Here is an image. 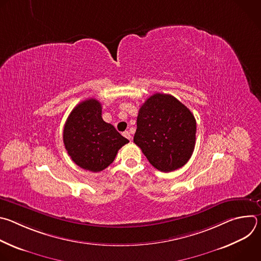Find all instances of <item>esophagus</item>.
Returning a JSON list of instances; mask_svg holds the SVG:
<instances>
[{
	"instance_id": "obj_1",
	"label": "esophagus",
	"mask_w": 261,
	"mask_h": 261,
	"mask_svg": "<svg viewBox=\"0 0 261 261\" xmlns=\"http://www.w3.org/2000/svg\"><path fill=\"white\" fill-rule=\"evenodd\" d=\"M123 135H124L126 138H128L129 140L131 139V134H130V132H129V131H125V132L123 133Z\"/></svg>"
}]
</instances>
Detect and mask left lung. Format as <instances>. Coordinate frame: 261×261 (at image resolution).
<instances>
[{"mask_svg": "<svg viewBox=\"0 0 261 261\" xmlns=\"http://www.w3.org/2000/svg\"><path fill=\"white\" fill-rule=\"evenodd\" d=\"M133 141L155 168L170 172L191 158L196 121L191 111L168 94H154L141 105Z\"/></svg>", "mask_w": 261, "mask_h": 261, "instance_id": "8db88e82", "label": "left lung"}]
</instances>
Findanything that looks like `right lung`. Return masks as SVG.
<instances>
[{
    "label": "right lung",
    "mask_w": 261,
    "mask_h": 261,
    "mask_svg": "<svg viewBox=\"0 0 261 261\" xmlns=\"http://www.w3.org/2000/svg\"><path fill=\"white\" fill-rule=\"evenodd\" d=\"M63 140L72 161L92 172L108 167L120 148L129 142L103 121L101 103L93 98L73 108L64 126Z\"/></svg>",
    "instance_id": "obj_1"
}]
</instances>
